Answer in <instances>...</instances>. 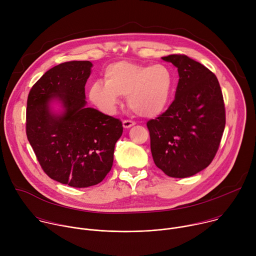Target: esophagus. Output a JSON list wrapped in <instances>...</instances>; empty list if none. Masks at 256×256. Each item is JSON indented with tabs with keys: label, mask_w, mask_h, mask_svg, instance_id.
I'll use <instances>...</instances> for the list:
<instances>
[{
	"label": "esophagus",
	"mask_w": 256,
	"mask_h": 256,
	"mask_svg": "<svg viewBox=\"0 0 256 256\" xmlns=\"http://www.w3.org/2000/svg\"><path fill=\"white\" fill-rule=\"evenodd\" d=\"M136 124L134 122H132V120H124L122 122V126L124 128H130L132 126H134Z\"/></svg>",
	"instance_id": "34e87169"
}]
</instances>
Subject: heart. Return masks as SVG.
I'll return each instance as SVG.
<instances>
[{
  "instance_id": "obj_1",
  "label": "heart",
  "mask_w": 256,
  "mask_h": 256,
  "mask_svg": "<svg viewBox=\"0 0 256 256\" xmlns=\"http://www.w3.org/2000/svg\"><path fill=\"white\" fill-rule=\"evenodd\" d=\"M105 83L96 81L89 88V99L105 114H114L120 96H128L132 112L142 118L161 116L174 89L172 70L164 64L118 62L104 72Z\"/></svg>"
}]
</instances>
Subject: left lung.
I'll return each mask as SVG.
<instances>
[{"instance_id":"1","label":"left lung","mask_w":256,"mask_h":256,"mask_svg":"<svg viewBox=\"0 0 256 256\" xmlns=\"http://www.w3.org/2000/svg\"><path fill=\"white\" fill-rule=\"evenodd\" d=\"M162 60L177 68L179 81L169 108L147 122L151 152L166 175L186 178L206 168L218 151L226 124L223 94L200 62L181 54Z\"/></svg>"}]
</instances>
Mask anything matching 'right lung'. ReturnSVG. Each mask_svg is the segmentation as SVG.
<instances>
[{"instance_id": "right-lung-1", "label": "right lung", "mask_w": 256, "mask_h": 256, "mask_svg": "<svg viewBox=\"0 0 256 256\" xmlns=\"http://www.w3.org/2000/svg\"><path fill=\"white\" fill-rule=\"evenodd\" d=\"M92 62L60 64L31 88L26 134L44 171L72 188L96 186L110 171L120 120L87 106L85 85Z\"/></svg>"}]
</instances>
